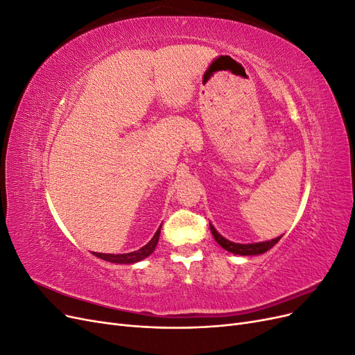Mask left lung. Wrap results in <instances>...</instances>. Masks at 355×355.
<instances>
[{"label": "left lung", "mask_w": 355, "mask_h": 355, "mask_svg": "<svg viewBox=\"0 0 355 355\" xmlns=\"http://www.w3.org/2000/svg\"><path fill=\"white\" fill-rule=\"evenodd\" d=\"M210 231L213 234L214 240H216V243L223 247L225 250H228L234 254H241V256H253V254H262L265 252H268L271 249V247H274L278 241H280L282 237H277L271 241H262V243H252V244H240V243H232L230 240H227L225 237H222V235L214 230L213 225L210 223Z\"/></svg>", "instance_id": "left-lung-1"}]
</instances>
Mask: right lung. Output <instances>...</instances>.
I'll return each instance as SVG.
<instances>
[{
	"mask_svg": "<svg viewBox=\"0 0 355 355\" xmlns=\"http://www.w3.org/2000/svg\"><path fill=\"white\" fill-rule=\"evenodd\" d=\"M159 232H161V225H159V228L157 230V232L154 234V237L151 239V241L145 244L142 249H139L136 252L123 253V254H108V253H96V252H93V254L96 257H101V259L112 262V263H136L139 261L145 259V257H148L155 250L158 239H159Z\"/></svg>",
	"mask_w": 355,
	"mask_h": 355,
	"instance_id": "obj_1",
	"label": "right lung"
}]
</instances>
